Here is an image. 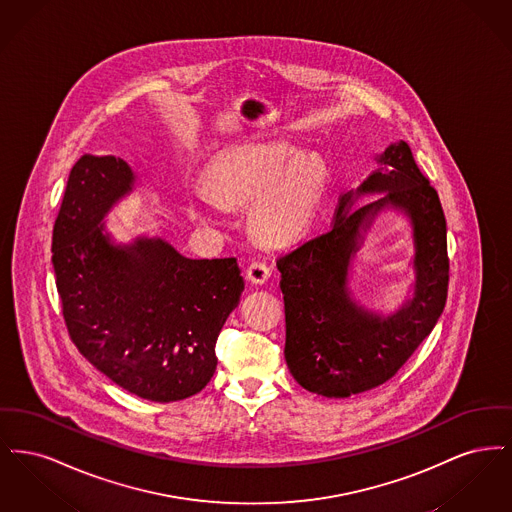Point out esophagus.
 Listing matches in <instances>:
<instances>
[{
  "instance_id": "esophagus-1",
  "label": "esophagus",
  "mask_w": 512,
  "mask_h": 512,
  "mask_svg": "<svg viewBox=\"0 0 512 512\" xmlns=\"http://www.w3.org/2000/svg\"><path fill=\"white\" fill-rule=\"evenodd\" d=\"M270 267L263 261H253L247 270H245V276L251 284H265L268 278H270Z\"/></svg>"
}]
</instances>
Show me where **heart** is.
Segmentation results:
<instances>
[{"mask_svg":"<svg viewBox=\"0 0 512 512\" xmlns=\"http://www.w3.org/2000/svg\"><path fill=\"white\" fill-rule=\"evenodd\" d=\"M207 186L186 190L192 215L217 222L222 201L244 205L253 198L251 226L268 242L297 238L315 219L326 194L328 174L315 155H297L284 142L228 147L207 165Z\"/></svg>","mask_w":512,"mask_h":512,"instance_id":"b5f03b06","label":"heart"}]
</instances>
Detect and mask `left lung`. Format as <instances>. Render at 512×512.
<instances>
[{
  "instance_id": "left-lung-1",
  "label": "left lung",
  "mask_w": 512,
  "mask_h": 512,
  "mask_svg": "<svg viewBox=\"0 0 512 512\" xmlns=\"http://www.w3.org/2000/svg\"><path fill=\"white\" fill-rule=\"evenodd\" d=\"M374 159L378 169L341 195L330 230L276 261L286 363L301 388L324 397H349L388 382L434 330L447 301V226L438 192L407 142L390 144ZM365 194L381 197L357 206ZM390 208L412 226L415 282L412 295L382 316L352 297L348 272L371 222Z\"/></svg>"
}]
</instances>
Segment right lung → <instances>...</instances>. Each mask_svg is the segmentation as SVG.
<instances>
[{
	"mask_svg": "<svg viewBox=\"0 0 512 512\" xmlns=\"http://www.w3.org/2000/svg\"><path fill=\"white\" fill-rule=\"evenodd\" d=\"M134 186L121 157L82 155L53 226L51 263L78 351L122 390L171 403L213 378L244 278L234 257L190 259L147 236L117 244L103 219Z\"/></svg>",
	"mask_w": 512,
	"mask_h": 512,
	"instance_id": "obj_1",
	"label": "right lung"
}]
</instances>
